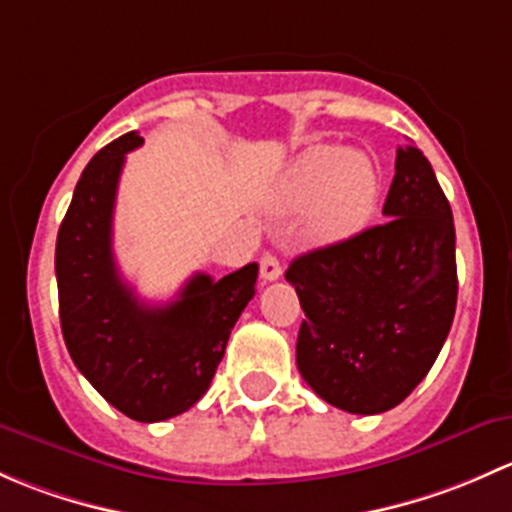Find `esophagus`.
<instances>
[{
    "instance_id": "34e87169",
    "label": "esophagus",
    "mask_w": 512,
    "mask_h": 512,
    "mask_svg": "<svg viewBox=\"0 0 512 512\" xmlns=\"http://www.w3.org/2000/svg\"><path fill=\"white\" fill-rule=\"evenodd\" d=\"M283 273L281 261H278L273 254H263L261 256V278L263 281H278Z\"/></svg>"
}]
</instances>
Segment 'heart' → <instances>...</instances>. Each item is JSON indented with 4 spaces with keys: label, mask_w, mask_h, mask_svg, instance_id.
Segmentation results:
<instances>
[{
    "label": "heart",
    "mask_w": 512,
    "mask_h": 512,
    "mask_svg": "<svg viewBox=\"0 0 512 512\" xmlns=\"http://www.w3.org/2000/svg\"><path fill=\"white\" fill-rule=\"evenodd\" d=\"M379 199V172L362 152L315 145L293 162L278 189L283 212L310 209L308 234L318 244L350 239L370 221Z\"/></svg>",
    "instance_id": "1"
}]
</instances>
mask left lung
Segmentation results:
<instances>
[{
    "mask_svg": "<svg viewBox=\"0 0 512 512\" xmlns=\"http://www.w3.org/2000/svg\"><path fill=\"white\" fill-rule=\"evenodd\" d=\"M384 221L293 258L300 298L295 362L320 399L382 414L414 392L456 313V231L444 189L419 147L397 150Z\"/></svg>",
    "mask_w": 512,
    "mask_h": 512,
    "instance_id": "1",
    "label": "left lung"
}]
</instances>
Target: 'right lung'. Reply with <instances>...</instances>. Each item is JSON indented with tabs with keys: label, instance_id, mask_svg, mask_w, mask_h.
I'll return each instance as SVG.
<instances>
[{
	"label": "right lung",
	"instance_id": "1",
	"mask_svg": "<svg viewBox=\"0 0 512 512\" xmlns=\"http://www.w3.org/2000/svg\"><path fill=\"white\" fill-rule=\"evenodd\" d=\"M138 133L105 145L73 192L56 239L59 318L68 355L100 397L135 421L187 412L212 384L231 330L256 293L258 263L214 281L194 273L177 298L147 305L113 256V209Z\"/></svg>",
	"mask_w": 512,
	"mask_h": 512
}]
</instances>
